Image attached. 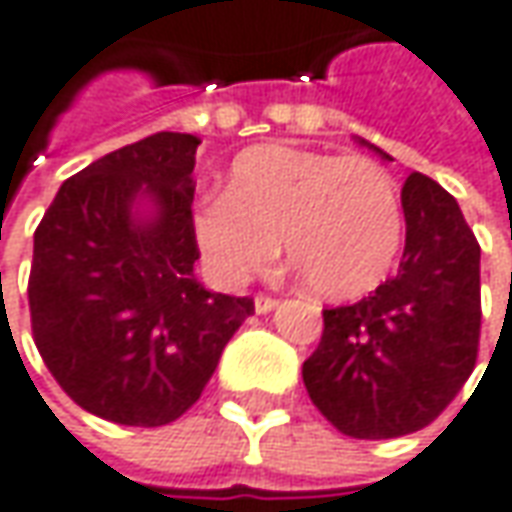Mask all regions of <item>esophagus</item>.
<instances>
[{"label":"esophagus","instance_id":"obj_1","mask_svg":"<svg viewBox=\"0 0 512 512\" xmlns=\"http://www.w3.org/2000/svg\"><path fill=\"white\" fill-rule=\"evenodd\" d=\"M275 306H278V300L269 298V295H257V298H255V312H257V315H269V312H272Z\"/></svg>","mask_w":512,"mask_h":512}]
</instances>
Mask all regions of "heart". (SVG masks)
<instances>
[{
	"label": "heart",
	"mask_w": 512,
	"mask_h": 512,
	"mask_svg": "<svg viewBox=\"0 0 512 512\" xmlns=\"http://www.w3.org/2000/svg\"><path fill=\"white\" fill-rule=\"evenodd\" d=\"M404 229V197L381 163L280 143L237 154L226 191H206L191 214L214 283H246L283 240L306 286L329 300L367 295L387 278Z\"/></svg>",
	"instance_id": "b5f03b06"
}]
</instances>
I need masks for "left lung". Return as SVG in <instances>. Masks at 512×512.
Listing matches in <instances>:
<instances>
[{"mask_svg": "<svg viewBox=\"0 0 512 512\" xmlns=\"http://www.w3.org/2000/svg\"><path fill=\"white\" fill-rule=\"evenodd\" d=\"M401 197L407 243L398 275L352 306L323 309L321 344L303 361L312 404L352 438H398L427 427L476 367V234L456 197L424 174H410Z\"/></svg>", "mask_w": 512, "mask_h": 512, "instance_id": "left-lung-1", "label": "left lung"}]
</instances>
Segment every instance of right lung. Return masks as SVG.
Returning <instances> with one entry per match:
<instances>
[{
  "instance_id": "right-lung-1",
  "label": "right lung",
  "mask_w": 512,
  "mask_h": 512,
  "mask_svg": "<svg viewBox=\"0 0 512 512\" xmlns=\"http://www.w3.org/2000/svg\"><path fill=\"white\" fill-rule=\"evenodd\" d=\"M194 134L160 131L68 177L34 234L31 326L82 410L163 427L189 410L249 298L194 278Z\"/></svg>"
}]
</instances>
